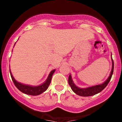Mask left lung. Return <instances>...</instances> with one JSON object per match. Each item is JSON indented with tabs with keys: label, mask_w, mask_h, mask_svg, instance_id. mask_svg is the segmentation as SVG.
I'll return each mask as SVG.
<instances>
[{
	"label": "left lung",
	"mask_w": 122,
	"mask_h": 122,
	"mask_svg": "<svg viewBox=\"0 0 122 122\" xmlns=\"http://www.w3.org/2000/svg\"><path fill=\"white\" fill-rule=\"evenodd\" d=\"M112 68L111 72H110V75H109V77L107 78V79L104 83H102V84L96 85V86L87 87V88H80V87H77V86L74 83L73 81H72V77H71V74H70L68 77V83L69 84H70V86H71V89H72V90L76 94L83 97L92 96L95 95V94H97V93L102 92V91L107 86L108 83H109L112 77L113 73L114 62L113 60L112 59Z\"/></svg>",
	"instance_id": "obj_1"
}]
</instances>
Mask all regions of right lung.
<instances>
[{"instance_id": "add662e5", "label": "right lung", "mask_w": 122, "mask_h": 122, "mask_svg": "<svg viewBox=\"0 0 122 122\" xmlns=\"http://www.w3.org/2000/svg\"><path fill=\"white\" fill-rule=\"evenodd\" d=\"M55 71V70H52V71L50 72V74L48 75V77L46 81H45L44 83H43L42 84L37 86H30V85L24 84H22V83H19V82L17 81L15 79L14 77H13V76H12V72H11L10 71V73L11 78H12V81H13L15 86L16 87V88H18L19 90H20V92L25 93V94H28V95L38 96L42 94V93H44V92H45V91L47 90V88H48V86H50V83H51L52 75L54 74Z\"/></svg>"}]
</instances>
